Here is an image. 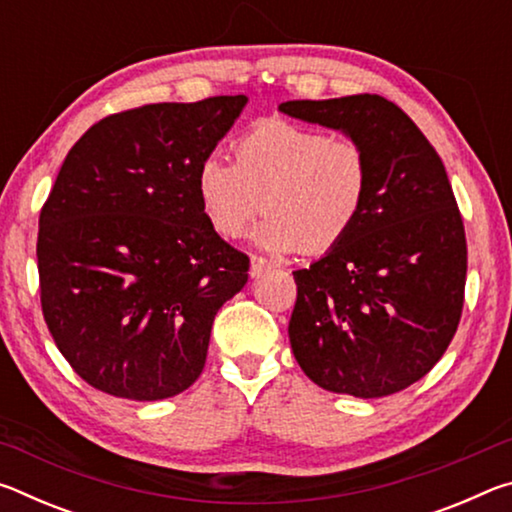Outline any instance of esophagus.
Returning <instances> with one entry per match:
<instances>
[{
  "mask_svg": "<svg viewBox=\"0 0 512 512\" xmlns=\"http://www.w3.org/2000/svg\"><path fill=\"white\" fill-rule=\"evenodd\" d=\"M268 268H271V262H268L266 257H259V255L250 257V275L253 277H259L264 271H268Z\"/></svg>",
  "mask_w": 512,
  "mask_h": 512,
  "instance_id": "34e87169",
  "label": "esophagus"
}]
</instances>
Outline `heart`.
<instances>
[{"label":"heart","mask_w":512,"mask_h":512,"mask_svg":"<svg viewBox=\"0 0 512 512\" xmlns=\"http://www.w3.org/2000/svg\"><path fill=\"white\" fill-rule=\"evenodd\" d=\"M370 194V160L352 137H329L287 119H264L235 142V162L210 153L196 196L219 237L237 239L262 212L255 241L275 253L323 255L350 235Z\"/></svg>","instance_id":"b5f03b06"}]
</instances>
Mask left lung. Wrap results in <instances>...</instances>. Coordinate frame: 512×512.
I'll return each mask as SVG.
<instances>
[{
    "instance_id": "left-lung-1",
    "label": "left lung",
    "mask_w": 512,
    "mask_h": 512,
    "mask_svg": "<svg viewBox=\"0 0 512 512\" xmlns=\"http://www.w3.org/2000/svg\"><path fill=\"white\" fill-rule=\"evenodd\" d=\"M284 115L336 128L370 160L361 219L339 246L293 271L289 341L320 388L386 397L436 366L461 323L467 244L445 164L379 94L287 101Z\"/></svg>"
}]
</instances>
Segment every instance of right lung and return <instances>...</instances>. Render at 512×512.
<instances>
[{"label":"right lung","mask_w":512,"mask_h":512,"mask_svg":"<svg viewBox=\"0 0 512 512\" xmlns=\"http://www.w3.org/2000/svg\"><path fill=\"white\" fill-rule=\"evenodd\" d=\"M246 101L115 112L69 149L40 212V305L97 391L153 402L203 372L216 311L244 289L250 259L207 225L196 167Z\"/></svg>","instance_id":"add662e5"}]
</instances>
